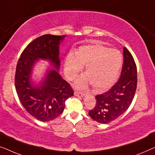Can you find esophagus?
I'll return each instance as SVG.
<instances>
[{"label":"esophagus","instance_id":"esophagus-1","mask_svg":"<svg viewBox=\"0 0 155 155\" xmlns=\"http://www.w3.org/2000/svg\"><path fill=\"white\" fill-rule=\"evenodd\" d=\"M74 94L75 96H79V97H84V92H78V91H75L74 92Z\"/></svg>","mask_w":155,"mask_h":155}]
</instances>
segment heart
Returning a JSON list of instances; mask_svg holds the SVG:
<instances>
[{
	"label": "heart",
	"mask_w": 155,
	"mask_h": 155,
	"mask_svg": "<svg viewBox=\"0 0 155 155\" xmlns=\"http://www.w3.org/2000/svg\"><path fill=\"white\" fill-rule=\"evenodd\" d=\"M122 56L118 51L109 49L101 44L80 46L74 54L67 55L64 63L65 75L73 80L82 66L83 75L75 82L76 87L84 88L90 82L94 90L101 92L111 87L116 81L122 65Z\"/></svg>",
	"instance_id": "1"
}]
</instances>
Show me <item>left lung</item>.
Masks as SVG:
<instances>
[{
	"mask_svg": "<svg viewBox=\"0 0 155 155\" xmlns=\"http://www.w3.org/2000/svg\"><path fill=\"white\" fill-rule=\"evenodd\" d=\"M137 68L134 58L124 48V65L119 80L108 91L96 96V104L89 111L93 120L107 124L122 115L134 97L137 88Z\"/></svg>",
	"mask_w": 155,
	"mask_h": 155,
	"instance_id": "1",
	"label": "left lung"
}]
</instances>
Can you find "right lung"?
<instances>
[{
	"label": "right lung",
	"mask_w": 155,
	"mask_h": 155,
	"mask_svg": "<svg viewBox=\"0 0 155 155\" xmlns=\"http://www.w3.org/2000/svg\"><path fill=\"white\" fill-rule=\"evenodd\" d=\"M65 35H45L29 43L19 58L15 84L21 104L40 121H49L62 114L65 102L74 94L68 82L58 73L60 68L59 45ZM50 61L56 70H49L39 86L31 81V70L38 59Z\"/></svg>",
	"instance_id": "obj_1"
}]
</instances>
